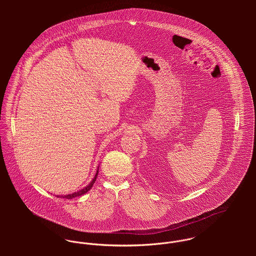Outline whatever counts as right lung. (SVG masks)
I'll return each mask as SVG.
<instances>
[{
  "instance_id": "right-lung-1",
  "label": "right lung",
  "mask_w": 256,
  "mask_h": 256,
  "mask_svg": "<svg viewBox=\"0 0 256 256\" xmlns=\"http://www.w3.org/2000/svg\"><path fill=\"white\" fill-rule=\"evenodd\" d=\"M98 170H96V174L94 180L90 182V183L86 187H84V188H82V189H80V190H78V191H76V192H74L72 194H68V195H64V196H57V197H59V198H66V199H72V198H74V197H78V196L84 195V194L86 193L88 190H90V188L92 187L94 183L96 182V178H98Z\"/></svg>"
}]
</instances>
